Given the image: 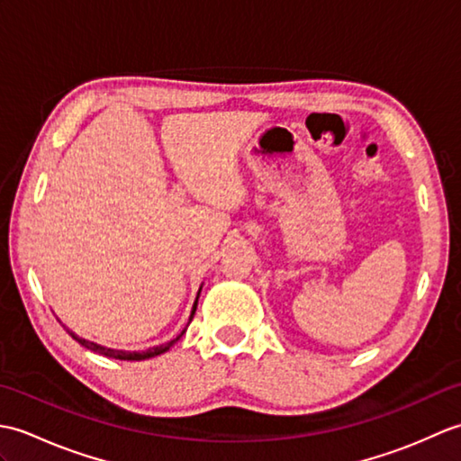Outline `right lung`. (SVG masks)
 Listing matches in <instances>:
<instances>
[{
	"mask_svg": "<svg viewBox=\"0 0 461 461\" xmlns=\"http://www.w3.org/2000/svg\"><path fill=\"white\" fill-rule=\"evenodd\" d=\"M200 291H202V287H200ZM200 291H198V297H200ZM198 297H195V301H194V307H192V312H190V321L194 319V312H195V307H198ZM188 321V322H190ZM65 327V325H63ZM68 330V329H67ZM185 330H182L178 337L176 339H172L170 342H164V345H158V347H152V348H149V350H142V352H139V350H132V352H129V350H116V348H106V347H103V345H96V342H93V340H86V339H81V337H77L75 332H71L68 330V335H71L77 342H79L81 347H85V348H89V350H93V352H99V355H103V357H111V358H116V360H146V358H152V357H158V355H162V352H166L168 350L176 340H178L182 335H184Z\"/></svg>",
	"mask_w": 461,
	"mask_h": 461,
	"instance_id": "1",
	"label": "right lung"
}]
</instances>
